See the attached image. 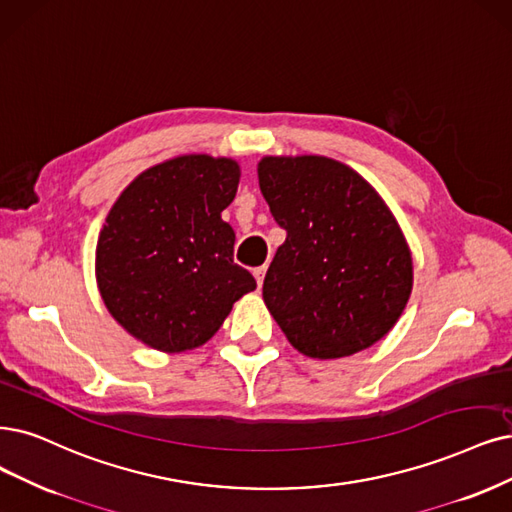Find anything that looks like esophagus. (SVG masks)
I'll return each mask as SVG.
<instances>
[{
  "instance_id": "34e87169",
  "label": "esophagus",
  "mask_w": 512,
  "mask_h": 512,
  "mask_svg": "<svg viewBox=\"0 0 512 512\" xmlns=\"http://www.w3.org/2000/svg\"><path fill=\"white\" fill-rule=\"evenodd\" d=\"M266 270H268V266H261V268H255V280H257V285L261 287L263 285V276H266Z\"/></svg>"
}]
</instances>
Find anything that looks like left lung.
<instances>
[{
	"label": "left lung",
	"instance_id": "obj_1",
	"mask_svg": "<svg viewBox=\"0 0 512 512\" xmlns=\"http://www.w3.org/2000/svg\"><path fill=\"white\" fill-rule=\"evenodd\" d=\"M261 194L287 230L263 301L291 346L342 358L392 331L413 289L399 221L354 168L327 156H263Z\"/></svg>",
	"mask_w": 512,
	"mask_h": 512
}]
</instances>
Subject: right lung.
<instances>
[{"label":"right lung","mask_w":512,"mask_h":512,"mask_svg":"<svg viewBox=\"0 0 512 512\" xmlns=\"http://www.w3.org/2000/svg\"><path fill=\"white\" fill-rule=\"evenodd\" d=\"M238 183L236 160L185 154L143 170L113 202L94 276L109 314L141 344L200 348L257 289L234 263L236 234L221 219Z\"/></svg>","instance_id":"1"}]
</instances>
